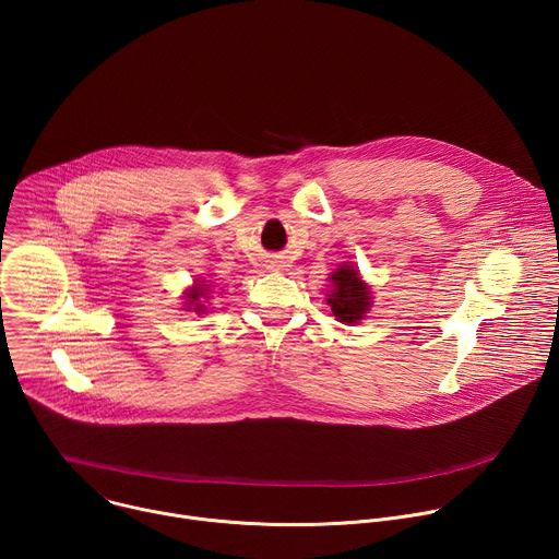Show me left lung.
Here are the masks:
<instances>
[{
    "instance_id": "left-lung-1",
    "label": "left lung",
    "mask_w": 559,
    "mask_h": 559,
    "mask_svg": "<svg viewBox=\"0 0 559 559\" xmlns=\"http://www.w3.org/2000/svg\"><path fill=\"white\" fill-rule=\"evenodd\" d=\"M328 281L330 289L325 298L332 307V313L336 316V321L345 325L362 323L371 309L373 292L371 285L360 276L358 267L352 263H341Z\"/></svg>"
}]
</instances>
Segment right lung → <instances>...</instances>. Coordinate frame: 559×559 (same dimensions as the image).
<instances>
[{
  "instance_id": "obj_1",
  "label": "right lung",
  "mask_w": 559,
  "mask_h": 559,
  "mask_svg": "<svg viewBox=\"0 0 559 559\" xmlns=\"http://www.w3.org/2000/svg\"><path fill=\"white\" fill-rule=\"evenodd\" d=\"M212 285L210 281L203 278H194L190 287L183 289V309L192 311V313H207V300L212 298Z\"/></svg>"
}]
</instances>
